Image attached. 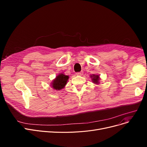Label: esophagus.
<instances>
[{
  "label": "esophagus",
  "mask_w": 147,
  "mask_h": 147,
  "mask_svg": "<svg viewBox=\"0 0 147 147\" xmlns=\"http://www.w3.org/2000/svg\"><path fill=\"white\" fill-rule=\"evenodd\" d=\"M83 74V71H80V72H78V73H76V75L77 76H82Z\"/></svg>",
  "instance_id": "obj_1"
}]
</instances>
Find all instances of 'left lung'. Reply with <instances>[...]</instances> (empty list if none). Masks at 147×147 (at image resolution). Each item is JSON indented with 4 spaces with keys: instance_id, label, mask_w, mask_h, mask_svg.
Masks as SVG:
<instances>
[{
    "instance_id": "8db88e82",
    "label": "left lung",
    "mask_w": 147,
    "mask_h": 147,
    "mask_svg": "<svg viewBox=\"0 0 147 147\" xmlns=\"http://www.w3.org/2000/svg\"><path fill=\"white\" fill-rule=\"evenodd\" d=\"M91 77L92 78V80L95 83H99L98 81H99V76L98 75H92V76H91Z\"/></svg>"
}]
</instances>
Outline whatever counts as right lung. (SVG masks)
Here are the masks:
<instances>
[{"mask_svg":"<svg viewBox=\"0 0 147 147\" xmlns=\"http://www.w3.org/2000/svg\"><path fill=\"white\" fill-rule=\"evenodd\" d=\"M69 77L68 76L64 75V74H61L57 76L55 79L54 80L52 83V87L56 90H59L61 89L64 88Z\"/></svg>","mask_w":147,"mask_h":147,"instance_id":"1","label":"right lung"}]
</instances>
